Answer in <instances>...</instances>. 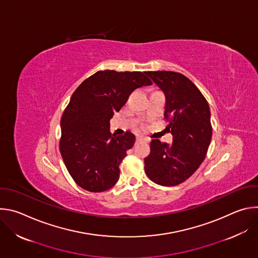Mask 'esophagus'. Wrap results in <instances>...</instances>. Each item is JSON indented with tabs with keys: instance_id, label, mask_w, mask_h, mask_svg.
Returning a JSON list of instances; mask_svg holds the SVG:
<instances>
[{
	"instance_id": "obj_1",
	"label": "esophagus",
	"mask_w": 258,
	"mask_h": 258,
	"mask_svg": "<svg viewBox=\"0 0 258 258\" xmlns=\"http://www.w3.org/2000/svg\"><path fill=\"white\" fill-rule=\"evenodd\" d=\"M136 141H137V142H139V141H148V139L143 138V137H137V138H136Z\"/></svg>"
}]
</instances>
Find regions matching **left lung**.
Listing matches in <instances>:
<instances>
[{
    "mask_svg": "<svg viewBox=\"0 0 258 258\" xmlns=\"http://www.w3.org/2000/svg\"><path fill=\"white\" fill-rule=\"evenodd\" d=\"M164 92V119L172 144L152 140L150 154L144 159L145 172L160 186L172 187L188 179L200 166L212 136L209 105L187 77L174 71H147Z\"/></svg>",
    "mask_w": 258,
    "mask_h": 258,
    "instance_id": "left-lung-1",
    "label": "left lung"
}]
</instances>
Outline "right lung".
I'll return each mask as SVG.
<instances>
[{"label": "right lung", "instance_id": "add662e5", "mask_svg": "<svg viewBox=\"0 0 258 258\" xmlns=\"http://www.w3.org/2000/svg\"><path fill=\"white\" fill-rule=\"evenodd\" d=\"M145 72L100 70L72 94L61 117L60 153L78 185L94 193L112 188L119 178V164L135 143L131 132L114 136L110 119L138 88L152 82Z\"/></svg>", "mask_w": 258, "mask_h": 258}]
</instances>
